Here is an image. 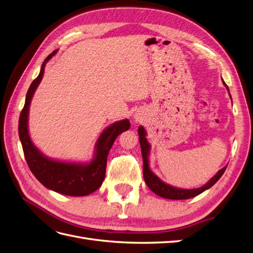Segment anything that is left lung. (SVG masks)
Listing matches in <instances>:
<instances>
[{
	"label": "left lung",
	"mask_w": 253,
	"mask_h": 253,
	"mask_svg": "<svg viewBox=\"0 0 253 253\" xmlns=\"http://www.w3.org/2000/svg\"><path fill=\"white\" fill-rule=\"evenodd\" d=\"M224 84L229 91V88L226 85L225 82H224ZM138 135H139V142H140L141 154H142V159H143V178H144L145 183H147V186L158 196L168 198V200H188V198L197 196L198 194L203 193L204 191L211 188L214 183H215L221 177V175H223L224 172L226 171L227 166L224 167L223 169H220L208 182L206 183V185H204L201 188L179 189V188H175L173 186L168 185V183L164 182L162 179L158 178L157 175H155L150 169L149 154H150L151 145L148 142L147 138H145L147 133H145V129L143 128V126L138 127Z\"/></svg>",
	"instance_id": "1"
}]
</instances>
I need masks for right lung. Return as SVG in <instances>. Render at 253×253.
Instances as JSON below:
<instances>
[{
  "instance_id": "obj_1",
  "label": "right lung",
  "mask_w": 253,
  "mask_h": 253,
  "mask_svg": "<svg viewBox=\"0 0 253 253\" xmlns=\"http://www.w3.org/2000/svg\"><path fill=\"white\" fill-rule=\"evenodd\" d=\"M56 53L57 50L44 60L39 76L27 90L24 108L19 119V136L29 169L44 187L68 196H85L95 192L102 185L105 177L106 159L112 145L119 134L129 128L131 124L127 119H124L106 127L96 142L95 156L90 163L60 162L43 155L29 137L28 113L33 96L43 78L44 67Z\"/></svg>"
}]
</instances>
